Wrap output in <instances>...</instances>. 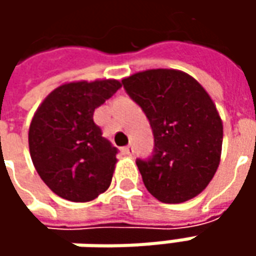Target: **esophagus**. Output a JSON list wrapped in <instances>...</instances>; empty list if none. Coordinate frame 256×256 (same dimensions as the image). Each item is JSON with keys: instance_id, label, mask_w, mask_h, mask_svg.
<instances>
[{"instance_id": "obj_1", "label": "esophagus", "mask_w": 256, "mask_h": 256, "mask_svg": "<svg viewBox=\"0 0 256 256\" xmlns=\"http://www.w3.org/2000/svg\"><path fill=\"white\" fill-rule=\"evenodd\" d=\"M122 152H124V155H128V156H131V155H132V146H131V145H128V146H124Z\"/></svg>"}]
</instances>
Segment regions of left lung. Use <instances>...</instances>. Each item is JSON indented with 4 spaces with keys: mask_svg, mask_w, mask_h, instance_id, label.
<instances>
[{
    "mask_svg": "<svg viewBox=\"0 0 256 256\" xmlns=\"http://www.w3.org/2000/svg\"><path fill=\"white\" fill-rule=\"evenodd\" d=\"M150 120L151 160H136L144 185L158 201L181 204L201 194L221 162L224 125L215 104L194 76L168 68L122 80Z\"/></svg>",
    "mask_w": 256,
    "mask_h": 256,
    "instance_id": "obj_1",
    "label": "left lung"
}]
</instances>
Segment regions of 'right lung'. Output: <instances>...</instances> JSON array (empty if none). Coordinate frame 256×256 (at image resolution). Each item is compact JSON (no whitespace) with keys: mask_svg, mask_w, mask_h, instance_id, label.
Returning <instances> with one entry per match:
<instances>
[{"mask_svg":"<svg viewBox=\"0 0 256 256\" xmlns=\"http://www.w3.org/2000/svg\"><path fill=\"white\" fill-rule=\"evenodd\" d=\"M121 85L111 78L65 82L36 108L28 131L30 155L41 180L58 196L88 202L110 188L116 148L94 122V111Z\"/></svg>","mask_w":256,"mask_h":256,"instance_id":"right-lung-1","label":"right lung"}]
</instances>
